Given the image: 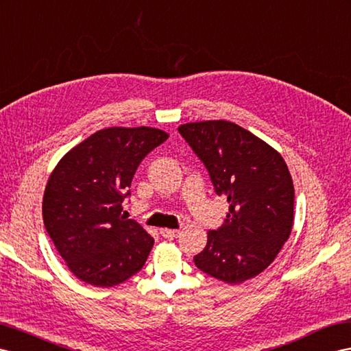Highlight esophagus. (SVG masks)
I'll return each instance as SVG.
<instances>
[{
	"mask_svg": "<svg viewBox=\"0 0 351 351\" xmlns=\"http://www.w3.org/2000/svg\"><path fill=\"white\" fill-rule=\"evenodd\" d=\"M160 234L165 239H176L179 236V230H170V228H161Z\"/></svg>",
	"mask_w": 351,
	"mask_h": 351,
	"instance_id": "esophagus-1",
	"label": "esophagus"
}]
</instances>
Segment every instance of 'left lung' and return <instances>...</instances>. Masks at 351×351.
Listing matches in <instances>:
<instances>
[{"label": "left lung", "mask_w": 351, "mask_h": 351, "mask_svg": "<svg viewBox=\"0 0 351 351\" xmlns=\"http://www.w3.org/2000/svg\"><path fill=\"white\" fill-rule=\"evenodd\" d=\"M181 136L208 169L228 212L194 256L203 273L237 285L274 261L293 223V184L283 157L240 125L226 120L188 123Z\"/></svg>", "instance_id": "8db88e82"}]
</instances>
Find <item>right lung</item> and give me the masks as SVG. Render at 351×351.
Here are the masks:
<instances>
[{
	"label": "right lung",
	"mask_w": 351,
	"mask_h": 351,
	"mask_svg": "<svg viewBox=\"0 0 351 351\" xmlns=\"http://www.w3.org/2000/svg\"><path fill=\"white\" fill-rule=\"evenodd\" d=\"M169 134L145 128H110L62 157L43 199V219L68 268L99 287L120 285L145 264L154 245L123 213L141 161Z\"/></svg>",
	"instance_id": "1"
}]
</instances>
